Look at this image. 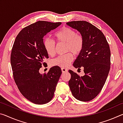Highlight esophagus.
Returning <instances> with one entry per match:
<instances>
[{"instance_id": "esophagus-1", "label": "esophagus", "mask_w": 123, "mask_h": 123, "mask_svg": "<svg viewBox=\"0 0 123 123\" xmlns=\"http://www.w3.org/2000/svg\"><path fill=\"white\" fill-rule=\"evenodd\" d=\"M61 70H62V72L63 73H66V72H68V70L66 69L65 68H61Z\"/></svg>"}]
</instances>
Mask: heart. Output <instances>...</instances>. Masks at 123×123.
I'll use <instances>...</instances> for the list:
<instances>
[{"label":"heart","instance_id":"obj_1","mask_svg":"<svg viewBox=\"0 0 123 123\" xmlns=\"http://www.w3.org/2000/svg\"><path fill=\"white\" fill-rule=\"evenodd\" d=\"M56 40L60 42L66 43L65 50L70 51L74 55H78L82 50L84 48V39L80 35L71 28L63 27L54 34ZM43 47L47 54L53 56L55 54V43L51 39L47 38L43 41ZM73 60V55L68 53L64 55H60L51 62L54 66L62 67H66Z\"/></svg>","mask_w":123,"mask_h":123}]
</instances>
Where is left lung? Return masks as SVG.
Here are the masks:
<instances>
[{
    "instance_id": "8db88e82",
    "label": "left lung",
    "mask_w": 123,
    "mask_h": 123,
    "mask_svg": "<svg viewBox=\"0 0 123 123\" xmlns=\"http://www.w3.org/2000/svg\"><path fill=\"white\" fill-rule=\"evenodd\" d=\"M66 24L80 33L84 48L75 60V68H84L81 76L69 70L71 78L68 82L75 98L88 101L95 98L103 88L110 69L111 52L105 36L99 29L86 21H73Z\"/></svg>"
}]
</instances>
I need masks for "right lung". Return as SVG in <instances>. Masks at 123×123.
Masks as SVG:
<instances>
[{
	"instance_id": "add662e5",
	"label": "right lung",
	"mask_w": 123,
	"mask_h": 123,
	"mask_svg": "<svg viewBox=\"0 0 123 123\" xmlns=\"http://www.w3.org/2000/svg\"><path fill=\"white\" fill-rule=\"evenodd\" d=\"M61 22L38 21L25 27L16 37L11 54L14 81L22 95L35 104L48 103L54 97L62 74L59 66L50 68L47 74L39 73L49 58L43 47V37L57 28Z\"/></svg>"
}]
</instances>
